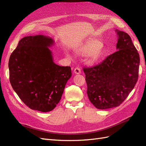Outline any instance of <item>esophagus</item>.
I'll use <instances>...</instances> for the list:
<instances>
[{
	"label": "esophagus",
	"instance_id": "1",
	"mask_svg": "<svg viewBox=\"0 0 146 146\" xmlns=\"http://www.w3.org/2000/svg\"><path fill=\"white\" fill-rule=\"evenodd\" d=\"M74 72L75 74H80V72H81V69H80V68H76V69H74Z\"/></svg>",
	"mask_w": 146,
	"mask_h": 146
}]
</instances>
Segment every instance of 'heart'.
<instances>
[{"label":"heart","mask_w":146,"mask_h":146,"mask_svg":"<svg viewBox=\"0 0 146 146\" xmlns=\"http://www.w3.org/2000/svg\"><path fill=\"white\" fill-rule=\"evenodd\" d=\"M103 44L96 39H90L85 42L76 50L77 54L83 56L90 55L87 63L93 64L101 58L104 54Z\"/></svg>","instance_id":"b5f03b06"}]
</instances>
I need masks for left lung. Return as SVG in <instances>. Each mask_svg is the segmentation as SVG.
Masks as SVG:
<instances>
[{
  "label": "left lung",
  "instance_id": "obj_1",
  "mask_svg": "<svg viewBox=\"0 0 146 146\" xmlns=\"http://www.w3.org/2000/svg\"><path fill=\"white\" fill-rule=\"evenodd\" d=\"M117 51L92 68L83 69L87 94L100 110L118 107L133 89L138 78L139 55L127 33L116 30Z\"/></svg>",
  "mask_w": 146,
  "mask_h": 146
}]
</instances>
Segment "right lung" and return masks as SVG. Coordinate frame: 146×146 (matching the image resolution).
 <instances>
[{
  "instance_id": "add662e5",
  "label": "right lung",
  "mask_w": 146,
  "mask_h": 146,
  "mask_svg": "<svg viewBox=\"0 0 146 146\" xmlns=\"http://www.w3.org/2000/svg\"><path fill=\"white\" fill-rule=\"evenodd\" d=\"M49 36L38 35L22 38L9 59L10 82L16 94L30 109L54 110L72 76L70 66L54 62Z\"/></svg>"
}]
</instances>
